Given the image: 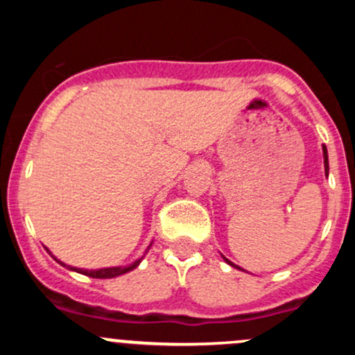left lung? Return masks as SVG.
I'll use <instances>...</instances> for the list:
<instances>
[{"mask_svg": "<svg viewBox=\"0 0 355 355\" xmlns=\"http://www.w3.org/2000/svg\"><path fill=\"white\" fill-rule=\"evenodd\" d=\"M323 157H324V173H327V177H328V151H327V146H323ZM225 261H227L228 264H230V266H234V268H239L237 264H234L232 263V261H228L227 257H223ZM239 270H242V268H239Z\"/></svg>", "mask_w": 355, "mask_h": 355, "instance_id": "obj_1", "label": "left lung"}]
</instances>
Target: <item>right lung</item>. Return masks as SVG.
<instances>
[{"instance_id":"obj_1","label":"right lung","mask_w":355,"mask_h":355,"mask_svg":"<svg viewBox=\"0 0 355 355\" xmlns=\"http://www.w3.org/2000/svg\"><path fill=\"white\" fill-rule=\"evenodd\" d=\"M46 250H48V249H46ZM48 252H49V250H48ZM49 254H51V252H49ZM51 256H53V254H51ZM53 259L58 261L55 256H53ZM58 263L63 264V266H67V264L62 263V261H58ZM139 263H141V259H137V261H135V263H132L130 266L101 268V270H82V268H73V266H67V268H70V270L77 271V273L87 275V277H91V278H114V277H120V275L128 273V271H132V270H134V268H137Z\"/></svg>"}]
</instances>
